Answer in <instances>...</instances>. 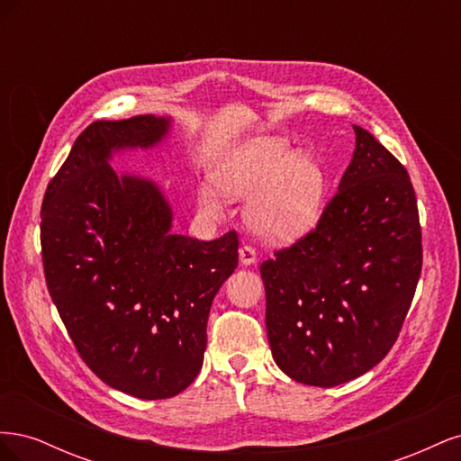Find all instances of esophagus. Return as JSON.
<instances>
[{
    "label": "esophagus",
    "instance_id": "esophagus-1",
    "mask_svg": "<svg viewBox=\"0 0 461 461\" xmlns=\"http://www.w3.org/2000/svg\"><path fill=\"white\" fill-rule=\"evenodd\" d=\"M239 258H240V263H242V265H252V263H256V261H258L256 249H254L252 246H248V244H244V246L240 248Z\"/></svg>",
    "mask_w": 461,
    "mask_h": 461
}]
</instances>
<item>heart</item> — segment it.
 Masks as SVG:
<instances>
[{
	"label": "heart",
	"instance_id": "1",
	"mask_svg": "<svg viewBox=\"0 0 461 461\" xmlns=\"http://www.w3.org/2000/svg\"><path fill=\"white\" fill-rule=\"evenodd\" d=\"M217 188L232 200H252L249 221L271 240L294 242L319 221L325 202V175L308 153H296L273 140H252L222 159ZM205 213L217 215L215 194L200 192Z\"/></svg>",
	"mask_w": 461,
	"mask_h": 461
}]
</instances>
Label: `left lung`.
<instances>
[{
    "label": "left lung",
    "mask_w": 461,
    "mask_h": 461,
    "mask_svg": "<svg viewBox=\"0 0 461 461\" xmlns=\"http://www.w3.org/2000/svg\"><path fill=\"white\" fill-rule=\"evenodd\" d=\"M354 158L317 227L261 263L275 364L290 379L337 386L390 352L421 275L410 175L361 127Z\"/></svg>",
    "instance_id": "left-lung-1"
}]
</instances>
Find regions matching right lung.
<instances>
[{
	"mask_svg": "<svg viewBox=\"0 0 461 461\" xmlns=\"http://www.w3.org/2000/svg\"><path fill=\"white\" fill-rule=\"evenodd\" d=\"M169 119L138 115L85 129L41 203L50 296L82 361L142 400L176 396L196 379L207 317L239 265V234H173L171 207L151 180L111 169L113 151L149 148Z\"/></svg>",
	"mask_w": 461,
	"mask_h": 461,
	"instance_id": "obj_1",
	"label": "right lung"
}]
</instances>
